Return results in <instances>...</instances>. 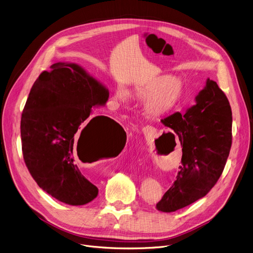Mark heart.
<instances>
[{"instance_id":"heart-1","label":"heart","mask_w":253,"mask_h":253,"mask_svg":"<svg viewBox=\"0 0 253 253\" xmlns=\"http://www.w3.org/2000/svg\"><path fill=\"white\" fill-rule=\"evenodd\" d=\"M184 92L183 83L171 76H159L133 87V95L144 100V113L150 118L165 117L180 103ZM128 91L118 85L114 91V100L118 103H127Z\"/></svg>"}]
</instances>
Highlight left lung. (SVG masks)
Wrapping results in <instances>:
<instances>
[{
  "mask_svg": "<svg viewBox=\"0 0 253 253\" xmlns=\"http://www.w3.org/2000/svg\"><path fill=\"white\" fill-rule=\"evenodd\" d=\"M185 113L175 112L161 123L171 128L182 145V165L176 180L156 209L172 212L204 197L225 169L232 145V110L228 98L214 81L195 98Z\"/></svg>",
  "mask_w": 253,
  "mask_h": 253,
  "instance_id": "1",
  "label": "left lung"
}]
</instances>
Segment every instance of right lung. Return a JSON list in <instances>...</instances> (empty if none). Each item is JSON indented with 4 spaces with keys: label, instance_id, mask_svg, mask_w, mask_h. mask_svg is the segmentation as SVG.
<instances>
[{
    "label": "right lung",
    "instance_id": "1",
    "mask_svg": "<svg viewBox=\"0 0 253 253\" xmlns=\"http://www.w3.org/2000/svg\"><path fill=\"white\" fill-rule=\"evenodd\" d=\"M108 88L76 63L57 62L35 82L21 116L25 165L40 188L69 205L94 200L98 188L78 167L94 149L116 155L126 140L124 128L107 116L91 117L104 106Z\"/></svg>",
    "mask_w": 253,
    "mask_h": 253
}]
</instances>
